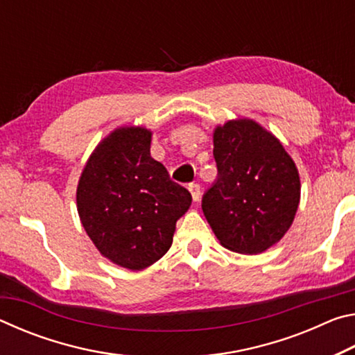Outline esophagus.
Masks as SVG:
<instances>
[{
	"label": "esophagus",
	"mask_w": 355,
	"mask_h": 355,
	"mask_svg": "<svg viewBox=\"0 0 355 355\" xmlns=\"http://www.w3.org/2000/svg\"><path fill=\"white\" fill-rule=\"evenodd\" d=\"M188 189H189V192H191V196H192V200L194 202H199L200 200V184H197V183H191L189 186H188Z\"/></svg>",
	"instance_id": "esophagus-1"
}]
</instances>
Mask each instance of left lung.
I'll use <instances>...</instances> for the list:
<instances>
[{
  "instance_id": "obj_1",
  "label": "left lung",
  "mask_w": 355,
  "mask_h": 355,
  "mask_svg": "<svg viewBox=\"0 0 355 355\" xmlns=\"http://www.w3.org/2000/svg\"><path fill=\"white\" fill-rule=\"evenodd\" d=\"M218 178L202 199L219 243L257 255L279 243L300 200L297 167L272 133L250 119L228 120L213 133Z\"/></svg>"
}]
</instances>
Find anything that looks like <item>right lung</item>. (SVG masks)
I'll use <instances>...</instances> for the list:
<instances>
[{"label": "right lung", "instance_id": "obj_1", "mask_svg": "<svg viewBox=\"0 0 355 355\" xmlns=\"http://www.w3.org/2000/svg\"><path fill=\"white\" fill-rule=\"evenodd\" d=\"M152 131L120 127L87 159L76 188L84 230L100 254L141 271L171 249L175 224L191 207L189 191L150 156Z\"/></svg>", "mask_w": 355, "mask_h": 355}]
</instances>
